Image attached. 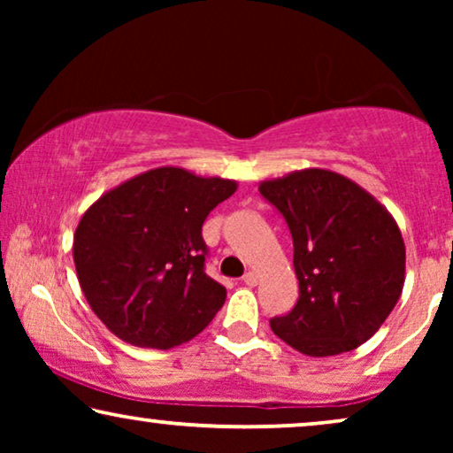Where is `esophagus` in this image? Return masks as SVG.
<instances>
[{"label":"esophagus","mask_w":453,"mask_h":453,"mask_svg":"<svg viewBox=\"0 0 453 453\" xmlns=\"http://www.w3.org/2000/svg\"><path fill=\"white\" fill-rule=\"evenodd\" d=\"M259 280V276L256 274V272H247V274L243 276V282L247 284V287H256Z\"/></svg>","instance_id":"esophagus-1"}]
</instances>
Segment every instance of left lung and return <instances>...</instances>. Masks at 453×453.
<instances>
[{"label": "left lung", "mask_w": 453, "mask_h": 453, "mask_svg": "<svg viewBox=\"0 0 453 453\" xmlns=\"http://www.w3.org/2000/svg\"><path fill=\"white\" fill-rule=\"evenodd\" d=\"M287 220L299 301L270 319L272 332L307 357L355 350L373 336L404 288L398 222L361 185L327 169L259 183Z\"/></svg>", "instance_id": "obj_1"}]
</instances>
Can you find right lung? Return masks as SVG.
I'll return each instance as SVG.
<instances>
[{"instance_id": "add662e5", "label": "right lung", "mask_w": 453, "mask_h": 453, "mask_svg": "<svg viewBox=\"0 0 453 453\" xmlns=\"http://www.w3.org/2000/svg\"><path fill=\"white\" fill-rule=\"evenodd\" d=\"M237 181L158 166L104 191L73 233L78 282L123 342L173 349L197 336L226 299L203 272L202 225Z\"/></svg>"}]
</instances>
